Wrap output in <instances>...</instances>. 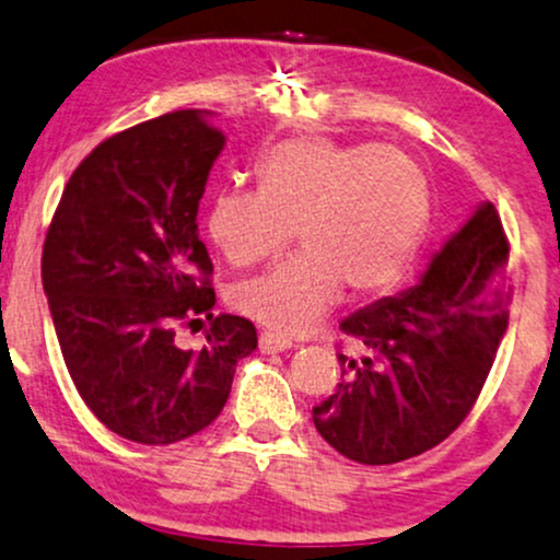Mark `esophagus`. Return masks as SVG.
<instances>
[{"instance_id":"esophagus-1","label":"esophagus","mask_w":560,"mask_h":560,"mask_svg":"<svg viewBox=\"0 0 560 560\" xmlns=\"http://www.w3.org/2000/svg\"><path fill=\"white\" fill-rule=\"evenodd\" d=\"M293 343L288 338H280V335L275 332H261L259 335V351L261 353H280V351H288Z\"/></svg>"}]
</instances>
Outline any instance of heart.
I'll return each mask as SVG.
<instances>
[{
	"mask_svg": "<svg viewBox=\"0 0 560 560\" xmlns=\"http://www.w3.org/2000/svg\"><path fill=\"white\" fill-rule=\"evenodd\" d=\"M259 190H222L209 238L230 265L269 259L293 241L306 252L235 282L230 304L280 335H301L343 293L393 288L413 265L432 220V190L396 147L330 138L282 141L256 162Z\"/></svg>",
	"mask_w": 560,
	"mask_h": 560,
	"instance_id": "obj_1",
	"label": "heart"
}]
</instances>
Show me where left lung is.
<instances>
[{
	"mask_svg": "<svg viewBox=\"0 0 560 560\" xmlns=\"http://www.w3.org/2000/svg\"><path fill=\"white\" fill-rule=\"evenodd\" d=\"M509 304V238L485 201L417 285L340 322L359 357L338 353V390L312 409L319 435L370 466L435 448L477 404Z\"/></svg>",
	"mask_w": 560,
	"mask_h": 560,
	"instance_id": "8db88e82",
	"label": "left lung"
}]
</instances>
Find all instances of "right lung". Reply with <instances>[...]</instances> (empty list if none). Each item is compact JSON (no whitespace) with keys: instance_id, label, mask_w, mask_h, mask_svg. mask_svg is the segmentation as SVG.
<instances>
[{"instance_id":"add662e5","label":"right lung","mask_w":560,"mask_h":560,"mask_svg":"<svg viewBox=\"0 0 560 560\" xmlns=\"http://www.w3.org/2000/svg\"><path fill=\"white\" fill-rule=\"evenodd\" d=\"M225 147L207 112L180 109L102 141L70 175L42 254L65 366L107 430L143 445L220 417L235 364L256 348L246 317H214L199 201ZM203 313L208 346L174 343Z\"/></svg>"}]
</instances>
